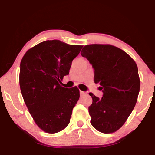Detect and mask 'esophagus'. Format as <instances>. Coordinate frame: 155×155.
<instances>
[{
    "mask_svg": "<svg viewBox=\"0 0 155 155\" xmlns=\"http://www.w3.org/2000/svg\"><path fill=\"white\" fill-rule=\"evenodd\" d=\"M80 97H81L85 96V95H86V92H82V91H80Z\"/></svg>",
    "mask_w": 155,
    "mask_h": 155,
    "instance_id": "1",
    "label": "esophagus"
}]
</instances>
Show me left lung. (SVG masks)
Listing matches in <instances>:
<instances>
[{"instance_id":"8db88e82","label":"left lung","mask_w":155,"mask_h":155,"mask_svg":"<svg viewBox=\"0 0 155 155\" xmlns=\"http://www.w3.org/2000/svg\"><path fill=\"white\" fill-rule=\"evenodd\" d=\"M85 57L94 69V82L99 83L103 97L92 94L89 107L90 123L103 133L117 131L134 109L140 87L138 69L135 61L124 51L110 44L84 46Z\"/></svg>"}]
</instances>
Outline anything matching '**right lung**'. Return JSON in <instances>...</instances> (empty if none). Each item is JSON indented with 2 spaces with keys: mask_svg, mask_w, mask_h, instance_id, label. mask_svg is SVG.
Instances as JSON below:
<instances>
[{
  "mask_svg": "<svg viewBox=\"0 0 155 155\" xmlns=\"http://www.w3.org/2000/svg\"><path fill=\"white\" fill-rule=\"evenodd\" d=\"M82 46L47 40L29 48L21 61L19 82L23 99L44 132L56 133L69 124L80 90L61 84Z\"/></svg>",
  "mask_w": 155,
  "mask_h": 155,
  "instance_id": "right-lung-1",
  "label": "right lung"
}]
</instances>
